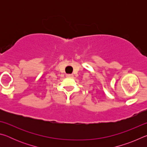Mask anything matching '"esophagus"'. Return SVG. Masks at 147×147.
<instances>
[{
    "label": "esophagus",
    "instance_id": "1",
    "mask_svg": "<svg viewBox=\"0 0 147 147\" xmlns=\"http://www.w3.org/2000/svg\"><path fill=\"white\" fill-rule=\"evenodd\" d=\"M66 76L70 77V78H71V77L73 76V74H66Z\"/></svg>",
    "mask_w": 147,
    "mask_h": 147
}]
</instances>
